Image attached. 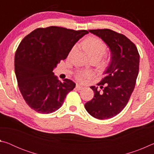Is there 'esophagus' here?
I'll return each instance as SVG.
<instances>
[{
	"mask_svg": "<svg viewBox=\"0 0 154 154\" xmlns=\"http://www.w3.org/2000/svg\"><path fill=\"white\" fill-rule=\"evenodd\" d=\"M76 89L77 90H81L82 89H83V86H82V85H79V84H77L76 85Z\"/></svg>",
	"mask_w": 154,
	"mask_h": 154,
	"instance_id": "obj_1",
	"label": "esophagus"
}]
</instances>
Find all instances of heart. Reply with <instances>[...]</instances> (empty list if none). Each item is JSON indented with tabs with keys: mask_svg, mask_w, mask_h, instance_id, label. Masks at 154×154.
<instances>
[{
	"mask_svg": "<svg viewBox=\"0 0 154 154\" xmlns=\"http://www.w3.org/2000/svg\"><path fill=\"white\" fill-rule=\"evenodd\" d=\"M83 48L90 58L100 60L106 53V46L102 40L96 36H90L83 43ZM75 46L71 49L70 54L75 50ZM93 72L90 71H80L77 72L76 78L79 82H83L86 79L92 77Z\"/></svg>",
	"mask_w": 154,
	"mask_h": 154,
	"instance_id": "heart-1",
	"label": "heart"
}]
</instances>
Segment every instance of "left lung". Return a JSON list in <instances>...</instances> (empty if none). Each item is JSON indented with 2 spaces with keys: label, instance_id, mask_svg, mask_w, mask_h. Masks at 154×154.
Here are the masks:
<instances>
[{
  "label": "left lung",
  "instance_id": "8db88e82",
  "mask_svg": "<svg viewBox=\"0 0 154 154\" xmlns=\"http://www.w3.org/2000/svg\"><path fill=\"white\" fill-rule=\"evenodd\" d=\"M102 38L110 49L111 61L98 83L103 92L91 86L94 96L85 104L94 118L106 119L119 114L126 106L136 84L139 70V54L136 45L122 34L110 29L89 30ZM105 87H103V85Z\"/></svg>",
  "mask_w": 154,
  "mask_h": 154
}]
</instances>
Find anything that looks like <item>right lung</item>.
Instances as JSON below:
<instances>
[{
    "mask_svg": "<svg viewBox=\"0 0 154 154\" xmlns=\"http://www.w3.org/2000/svg\"><path fill=\"white\" fill-rule=\"evenodd\" d=\"M88 33L58 26L39 28L21 41L15 55V72L20 92L31 109L48 114L61 107L75 83L68 79L61 82L53 70Z\"/></svg>",
    "mask_w": 154,
    "mask_h": 154,
    "instance_id": "1",
    "label": "right lung"
}]
</instances>
